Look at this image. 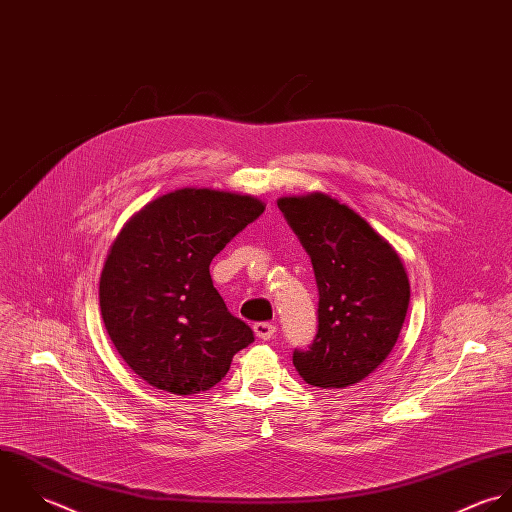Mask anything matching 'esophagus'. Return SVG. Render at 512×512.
<instances>
[{"instance_id":"34e87169","label":"esophagus","mask_w":512,"mask_h":512,"mask_svg":"<svg viewBox=\"0 0 512 512\" xmlns=\"http://www.w3.org/2000/svg\"><path fill=\"white\" fill-rule=\"evenodd\" d=\"M254 334H256V338H260V340H272L274 334H276V326H274V324H268V322H258V324H254Z\"/></svg>"}]
</instances>
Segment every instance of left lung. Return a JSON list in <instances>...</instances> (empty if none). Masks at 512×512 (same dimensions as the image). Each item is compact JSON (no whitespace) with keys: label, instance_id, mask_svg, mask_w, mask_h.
<instances>
[{"label":"left lung","instance_id":"1","mask_svg":"<svg viewBox=\"0 0 512 512\" xmlns=\"http://www.w3.org/2000/svg\"><path fill=\"white\" fill-rule=\"evenodd\" d=\"M278 208L312 260L320 294L316 338L294 349V367L322 389L359 383L385 361L403 328V262L357 212L324 192L284 196Z\"/></svg>","mask_w":512,"mask_h":512}]
</instances>
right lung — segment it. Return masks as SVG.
<instances>
[{
  "label": "right lung",
  "instance_id": "add662e5",
  "mask_svg": "<svg viewBox=\"0 0 512 512\" xmlns=\"http://www.w3.org/2000/svg\"><path fill=\"white\" fill-rule=\"evenodd\" d=\"M264 208L250 194L180 188L149 202L119 232L101 272V316L119 355L155 389L206 391L254 341L208 268Z\"/></svg>",
  "mask_w": 512,
  "mask_h": 512
}]
</instances>
